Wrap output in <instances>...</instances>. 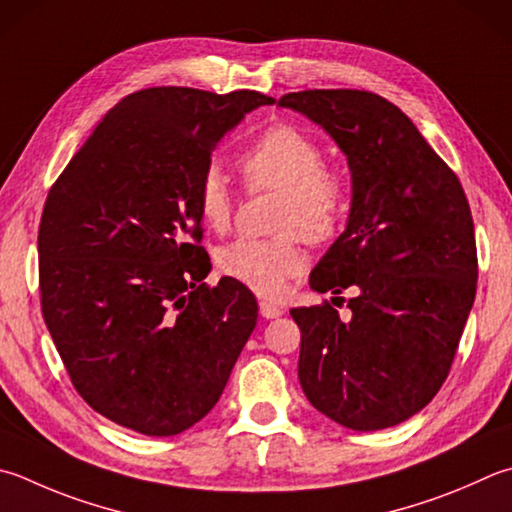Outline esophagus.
I'll return each mask as SVG.
<instances>
[{
	"label": "esophagus",
	"mask_w": 512,
	"mask_h": 512,
	"mask_svg": "<svg viewBox=\"0 0 512 512\" xmlns=\"http://www.w3.org/2000/svg\"><path fill=\"white\" fill-rule=\"evenodd\" d=\"M283 314V307H278L269 301H260V316L263 318H276Z\"/></svg>",
	"instance_id": "1"
}]
</instances>
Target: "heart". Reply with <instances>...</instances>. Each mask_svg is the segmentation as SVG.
Listing matches in <instances>:
<instances>
[{
	"label": "heart",
	"mask_w": 512,
	"mask_h": 512,
	"mask_svg": "<svg viewBox=\"0 0 512 512\" xmlns=\"http://www.w3.org/2000/svg\"><path fill=\"white\" fill-rule=\"evenodd\" d=\"M240 173L249 189L278 191L274 238H238L216 256L225 276L263 298H281L292 278L303 272L301 240L327 243L345 225L350 211V180L325 162V149L312 133L294 124H274L240 153ZM202 225L225 234L234 218L225 178L218 169L202 173L196 187Z\"/></svg>",
	"instance_id": "1"
}]
</instances>
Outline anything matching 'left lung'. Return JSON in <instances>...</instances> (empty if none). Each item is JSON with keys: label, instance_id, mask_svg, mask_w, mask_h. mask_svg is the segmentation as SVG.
Instances as JSON below:
<instances>
[{"label": "left lung", "instance_id": "1", "mask_svg": "<svg viewBox=\"0 0 512 512\" xmlns=\"http://www.w3.org/2000/svg\"><path fill=\"white\" fill-rule=\"evenodd\" d=\"M278 106L321 124L352 171L347 227L310 276L321 294L354 289L352 316L343 321L327 301L289 312L301 327V388L350 430L397 426L446 381L475 303L477 245L464 187L381 95L310 89Z\"/></svg>", "mask_w": 512, "mask_h": 512}]
</instances>
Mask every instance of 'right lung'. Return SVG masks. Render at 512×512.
<instances>
[{
    "mask_svg": "<svg viewBox=\"0 0 512 512\" xmlns=\"http://www.w3.org/2000/svg\"><path fill=\"white\" fill-rule=\"evenodd\" d=\"M274 100L153 86L118 102L48 191L42 316L77 394L118 426L180 435L216 406L258 303L200 245L196 187L245 113Z\"/></svg>",
    "mask_w": 512,
    "mask_h": 512,
    "instance_id": "obj_1",
    "label": "right lung"
}]
</instances>
